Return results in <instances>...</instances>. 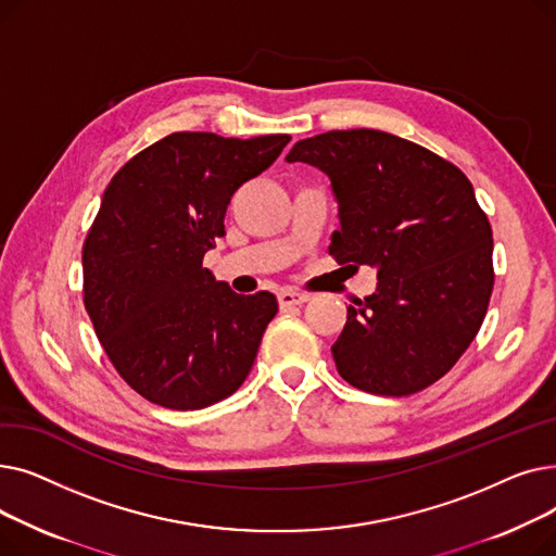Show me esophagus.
<instances>
[{"label": "esophagus", "instance_id": "34e87169", "mask_svg": "<svg viewBox=\"0 0 556 556\" xmlns=\"http://www.w3.org/2000/svg\"><path fill=\"white\" fill-rule=\"evenodd\" d=\"M277 298H279V306H281V308L302 306L304 302H308V295L298 293V290H281V293H279Z\"/></svg>", "mask_w": 556, "mask_h": 556}]
</instances>
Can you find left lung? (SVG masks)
Wrapping results in <instances>:
<instances>
[{"instance_id":"obj_1","label":"left lung","mask_w":556,"mask_h":556,"mask_svg":"<svg viewBox=\"0 0 556 556\" xmlns=\"http://www.w3.org/2000/svg\"><path fill=\"white\" fill-rule=\"evenodd\" d=\"M286 162L329 175L340 229L329 254L376 270L331 346L340 376L369 394L432 386L478 336L493 290V237L469 178L396 135L356 128L298 141Z\"/></svg>"}]
</instances>
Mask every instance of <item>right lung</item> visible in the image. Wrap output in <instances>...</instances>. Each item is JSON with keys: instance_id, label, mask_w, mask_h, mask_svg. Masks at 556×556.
I'll list each match as a JSON object with an SVG mask.
<instances>
[{"instance_id": "obj_1", "label": "right lung", "mask_w": 556, "mask_h": 556, "mask_svg": "<svg viewBox=\"0 0 556 556\" xmlns=\"http://www.w3.org/2000/svg\"><path fill=\"white\" fill-rule=\"evenodd\" d=\"M288 141L173 132L110 180L83 245V302L114 369L151 403L200 410L248 378L277 298L237 295L202 258L233 191Z\"/></svg>"}]
</instances>
